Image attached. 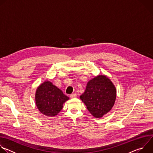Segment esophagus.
<instances>
[{
    "instance_id": "esophagus-1",
    "label": "esophagus",
    "mask_w": 153,
    "mask_h": 153,
    "mask_svg": "<svg viewBox=\"0 0 153 153\" xmlns=\"http://www.w3.org/2000/svg\"><path fill=\"white\" fill-rule=\"evenodd\" d=\"M70 98H71V99L76 98V97H77V94H75V93H74V94H70Z\"/></svg>"
}]
</instances>
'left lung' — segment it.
<instances>
[{
	"label": "left lung",
	"mask_w": 153,
	"mask_h": 153,
	"mask_svg": "<svg viewBox=\"0 0 153 153\" xmlns=\"http://www.w3.org/2000/svg\"><path fill=\"white\" fill-rule=\"evenodd\" d=\"M80 98L94 117L101 118L111 111L114 105L116 86L105 75H98L88 82Z\"/></svg>",
	"instance_id": "8db88e82"
}]
</instances>
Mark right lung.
<instances>
[{
    "instance_id": "1",
    "label": "right lung",
    "mask_w": 153,
    "mask_h": 153,
    "mask_svg": "<svg viewBox=\"0 0 153 153\" xmlns=\"http://www.w3.org/2000/svg\"><path fill=\"white\" fill-rule=\"evenodd\" d=\"M69 99L61 90L48 80L41 83L35 94L36 105L39 111L48 117H53L59 113L63 104Z\"/></svg>"
}]
</instances>
